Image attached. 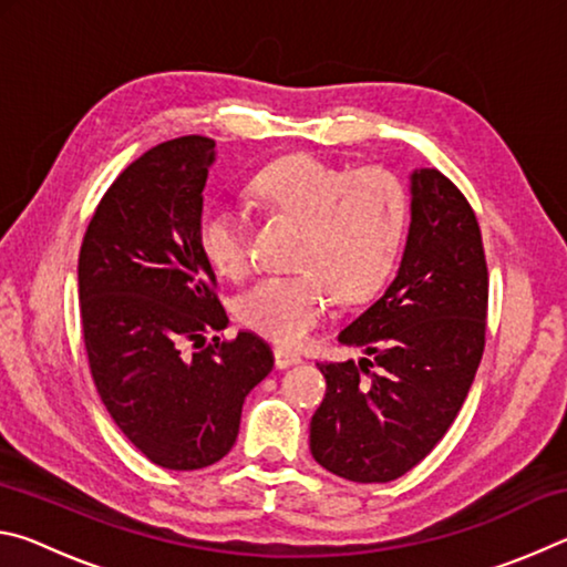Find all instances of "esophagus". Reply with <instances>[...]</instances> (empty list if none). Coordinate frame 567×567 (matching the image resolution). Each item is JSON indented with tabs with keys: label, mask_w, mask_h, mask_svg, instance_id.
Here are the masks:
<instances>
[{
	"label": "esophagus",
	"mask_w": 567,
	"mask_h": 567,
	"mask_svg": "<svg viewBox=\"0 0 567 567\" xmlns=\"http://www.w3.org/2000/svg\"><path fill=\"white\" fill-rule=\"evenodd\" d=\"M302 358L297 352H292V350H287V348H275V364L277 368H290V364H297L300 362Z\"/></svg>",
	"instance_id": "obj_1"
}]
</instances>
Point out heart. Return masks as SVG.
<instances>
[{
  "mask_svg": "<svg viewBox=\"0 0 567 567\" xmlns=\"http://www.w3.org/2000/svg\"><path fill=\"white\" fill-rule=\"evenodd\" d=\"M249 192L267 213L302 223L295 275L257 280L239 297L237 318L280 344H300L318 328L332 297L358 305L378 295L400 260L408 195L388 167H342L312 155L262 167ZM199 247L217 275L243 277L249 267L247 217L233 205H209L199 217Z\"/></svg>",
  "mask_w": 567,
  "mask_h": 567,
  "instance_id": "1",
  "label": "heart"
}]
</instances>
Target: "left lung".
<instances>
[{
	"label": "left lung",
	"instance_id": "obj_1",
	"mask_svg": "<svg viewBox=\"0 0 567 567\" xmlns=\"http://www.w3.org/2000/svg\"><path fill=\"white\" fill-rule=\"evenodd\" d=\"M485 318L475 209L443 172H412L398 277L338 334L368 358L318 362L328 390L310 422L312 457L352 483H390L415 467L463 408L483 360Z\"/></svg>",
	"mask_w": 567,
	"mask_h": 567
}]
</instances>
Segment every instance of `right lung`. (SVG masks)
<instances>
[{
	"label": "right lung",
	"instance_id": "right-lung-1",
	"mask_svg": "<svg viewBox=\"0 0 567 567\" xmlns=\"http://www.w3.org/2000/svg\"><path fill=\"white\" fill-rule=\"evenodd\" d=\"M215 140L147 150L104 192L80 249V315L104 408L142 455L199 470L235 445L247 392L275 358L260 334L227 328L199 217Z\"/></svg>",
	"mask_w": 567,
	"mask_h": 567
}]
</instances>
